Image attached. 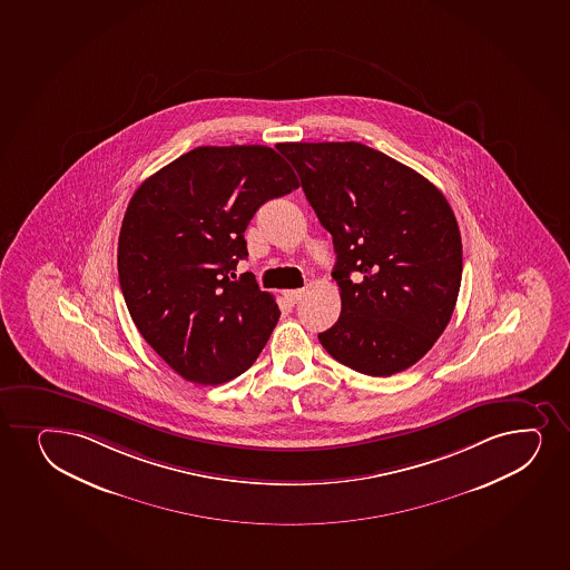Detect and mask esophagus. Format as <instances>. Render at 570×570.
Returning a JSON list of instances; mask_svg holds the SVG:
<instances>
[{"mask_svg": "<svg viewBox=\"0 0 570 570\" xmlns=\"http://www.w3.org/2000/svg\"><path fill=\"white\" fill-rule=\"evenodd\" d=\"M303 294H305V289H286V292H284V297H286L289 303H297V301L303 297Z\"/></svg>", "mask_w": 570, "mask_h": 570, "instance_id": "obj_1", "label": "esophagus"}]
</instances>
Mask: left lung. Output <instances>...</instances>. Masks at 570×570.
Segmentation results:
<instances>
[{
	"instance_id": "left-lung-1",
	"label": "left lung",
	"mask_w": 570,
	"mask_h": 570,
	"mask_svg": "<svg viewBox=\"0 0 570 570\" xmlns=\"http://www.w3.org/2000/svg\"><path fill=\"white\" fill-rule=\"evenodd\" d=\"M332 233L341 316L318 333L354 372L391 377L432 348L462 278L459 224L443 193L413 168L358 141L276 146Z\"/></svg>"
}]
</instances>
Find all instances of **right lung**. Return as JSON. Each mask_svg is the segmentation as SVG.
I'll return each instance as SVG.
<instances>
[{
  "label": "right lung",
  "instance_id": "obj_1",
  "mask_svg": "<svg viewBox=\"0 0 570 570\" xmlns=\"http://www.w3.org/2000/svg\"><path fill=\"white\" fill-rule=\"evenodd\" d=\"M299 187L267 146H203L149 176L117 248L122 297L141 337L186 381L222 384L256 362L281 311L238 259L257 208Z\"/></svg>",
  "mask_w": 570,
  "mask_h": 570
}]
</instances>
